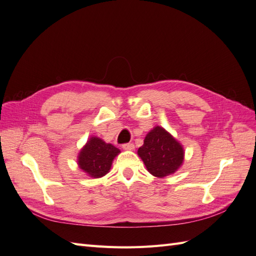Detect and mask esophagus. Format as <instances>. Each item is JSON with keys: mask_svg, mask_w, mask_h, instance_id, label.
<instances>
[{"mask_svg": "<svg viewBox=\"0 0 256 256\" xmlns=\"http://www.w3.org/2000/svg\"><path fill=\"white\" fill-rule=\"evenodd\" d=\"M122 148L125 150H134V144L132 143H127L122 145Z\"/></svg>", "mask_w": 256, "mask_h": 256, "instance_id": "1", "label": "esophagus"}]
</instances>
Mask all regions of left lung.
<instances>
[{"label": "left lung", "instance_id": "1", "mask_svg": "<svg viewBox=\"0 0 256 256\" xmlns=\"http://www.w3.org/2000/svg\"><path fill=\"white\" fill-rule=\"evenodd\" d=\"M146 170L152 176L164 178L174 174L184 159V146L164 127H154L138 150Z\"/></svg>", "mask_w": 256, "mask_h": 256}]
</instances>
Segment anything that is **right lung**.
Listing matches in <instances>:
<instances>
[{"mask_svg": "<svg viewBox=\"0 0 256 256\" xmlns=\"http://www.w3.org/2000/svg\"><path fill=\"white\" fill-rule=\"evenodd\" d=\"M120 152L98 136H90L78 154V166L92 178H100L110 172L113 160Z\"/></svg>", "mask_w": 256, "mask_h": 256, "instance_id": "obj_1", "label": "right lung"}]
</instances>
